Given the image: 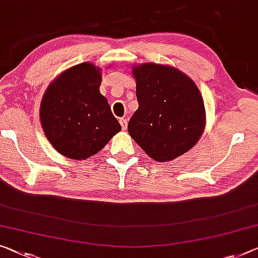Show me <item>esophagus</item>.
Instances as JSON below:
<instances>
[{
	"label": "esophagus",
	"mask_w": 258,
	"mask_h": 258,
	"mask_svg": "<svg viewBox=\"0 0 258 258\" xmlns=\"http://www.w3.org/2000/svg\"><path fill=\"white\" fill-rule=\"evenodd\" d=\"M120 124L122 126V129H123V130L126 129V125H128V121H126L125 117H121L120 118Z\"/></svg>",
	"instance_id": "34e87169"
}]
</instances>
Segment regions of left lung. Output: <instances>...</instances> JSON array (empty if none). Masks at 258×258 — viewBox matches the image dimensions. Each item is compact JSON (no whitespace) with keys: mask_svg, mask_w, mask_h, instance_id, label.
Masks as SVG:
<instances>
[{"mask_svg":"<svg viewBox=\"0 0 258 258\" xmlns=\"http://www.w3.org/2000/svg\"><path fill=\"white\" fill-rule=\"evenodd\" d=\"M138 109L128 132L152 159L166 162L188 152L205 126L200 90L173 67L145 63L134 67Z\"/></svg>","mask_w":258,"mask_h":258,"instance_id":"left-lung-1","label":"left lung"}]
</instances>
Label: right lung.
Returning <instances> with one entry per match:
<instances>
[{
  "instance_id": "right-lung-1",
  "label": "right lung",
  "mask_w": 258,
  "mask_h": 258,
  "mask_svg": "<svg viewBox=\"0 0 258 258\" xmlns=\"http://www.w3.org/2000/svg\"><path fill=\"white\" fill-rule=\"evenodd\" d=\"M100 69L81 63L62 73L43 94L42 129L63 156L88 159L121 130L108 101L100 93Z\"/></svg>"
}]
</instances>
